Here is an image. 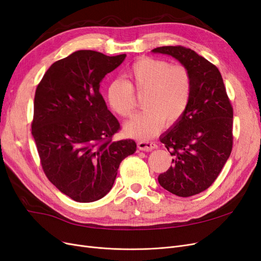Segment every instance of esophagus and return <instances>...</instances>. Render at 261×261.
Here are the masks:
<instances>
[{"label": "esophagus", "instance_id": "obj_1", "mask_svg": "<svg viewBox=\"0 0 261 261\" xmlns=\"http://www.w3.org/2000/svg\"><path fill=\"white\" fill-rule=\"evenodd\" d=\"M137 147L139 150H143V151H151V150L158 148V145L152 143V141L140 140L137 143Z\"/></svg>", "mask_w": 261, "mask_h": 261}]
</instances>
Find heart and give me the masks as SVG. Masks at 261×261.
Masks as SVG:
<instances>
[{"label":"heart","instance_id":"1","mask_svg":"<svg viewBox=\"0 0 261 261\" xmlns=\"http://www.w3.org/2000/svg\"><path fill=\"white\" fill-rule=\"evenodd\" d=\"M125 77L126 82L114 80L109 84L107 99L114 113L127 117L136 109L134 91L143 94L145 111L124 124L128 136L149 139L161 130L164 122L173 125L184 115L193 92V78L184 65L144 57L133 63Z\"/></svg>","mask_w":261,"mask_h":261}]
</instances>
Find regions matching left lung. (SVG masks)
<instances>
[{
    "mask_svg": "<svg viewBox=\"0 0 261 261\" xmlns=\"http://www.w3.org/2000/svg\"><path fill=\"white\" fill-rule=\"evenodd\" d=\"M152 52L176 59L193 78L184 115L160 137L173 159L158 181L176 196H194L212 185L231 154L233 108L222 76L209 61L180 45L160 46Z\"/></svg>",
    "mask_w": 261,
    "mask_h": 261,
    "instance_id": "left-lung-1",
    "label": "left lung"
}]
</instances>
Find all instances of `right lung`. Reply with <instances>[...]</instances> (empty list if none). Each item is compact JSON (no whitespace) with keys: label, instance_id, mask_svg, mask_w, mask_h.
Here are the masks:
<instances>
[{"label":"right lung","instance_id":"1","mask_svg":"<svg viewBox=\"0 0 261 261\" xmlns=\"http://www.w3.org/2000/svg\"><path fill=\"white\" fill-rule=\"evenodd\" d=\"M125 58L76 51L53 63L37 87L31 134L42 169L77 202L105 197L122 160L136 151L133 139L112 140L120 123L99 91L105 76Z\"/></svg>","mask_w":261,"mask_h":261}]
</instances>
